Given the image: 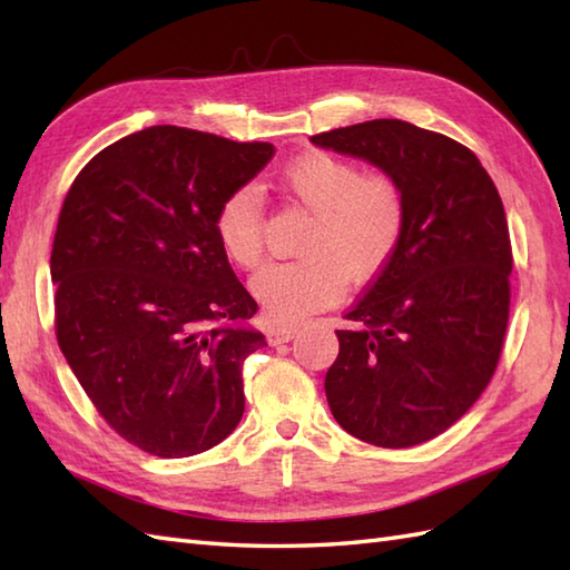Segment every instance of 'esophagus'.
<instances>
[{"label":"esophagus","mask_w":570,"mask_h":570,"mask_svg":"<svg viewBox=\"0 0 570 570\" xmlns=\"http://www.w3.org/2000/svg\"><path fill=\"white\" fill-rule=\"evenodd\" d=\"M296 335H298V328H294V325H272L269 333H266V337H269V345L288 343V341H294Z\"/></svg>","instance_id":"1"}]
</instances>
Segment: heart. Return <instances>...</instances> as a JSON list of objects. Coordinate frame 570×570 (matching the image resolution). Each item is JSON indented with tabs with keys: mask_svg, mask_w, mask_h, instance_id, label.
I'll use <instances>...</instances> for the list:
<instances>
[{
	"mask_svg": "<svg viewBox=\"0 0 570 570\" xmlns=\"http://www.w3.org/2000/svg\"><path fill=\"white\" fill-rule=\"evenodd\" d=\"M282 188L313 213L294 262H274L249 288L274 321L294 323L335 304L350 282H367L392 259L404 233L406 205L390 176L362 174L355 161L316 151L288 164ZM215 229L227 257L249 266L264 252V200L257 186H239L220 203Z\"/></svg>",
	"mask_w": 570,
	"mask_h": 570,
	"instance_id": "heart-1",
	"label": "heart"
}]
</instances>
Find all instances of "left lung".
Instances as JSON below:
<instances>
[{
	"label": "left lung",
	"mask_w": 570,
	"mask_h": 570,
	"mask_svg": "<svg viewBox=\"0 0 570 570\" xmlns=\"http://www.w3.org/2000/svg\"><path fill=\"white\" fill-rule=\"evenodd\" d=\"M311 141L377 166L406 205L396 252L335 331L333 416L380 448L431 441L478 402L502 353L512 247L500 193L463 144L402 119Z\"/></svg>",
	"instance_id": "obj_1"
}]
</instances>
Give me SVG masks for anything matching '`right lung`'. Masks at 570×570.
<instances>
[{
	"instance_id": "right-lung-1",
	"label": "right lung",
	"mask_w": 570,
	"mask_h": 570,
	"mask_svg": "<svg viewBox=\"0 0 570 570\" xmlns=\"http://www.w3.org/2000/svg\"><path fill=\"white\" fill-rule=\"evenodd\" d=\"M274 151L147 127L95 156L60 208L58 345L102 419L151 455L208 451L245 411L242 362L266 341L215 215Z\"/></svg>"
}]
</instances>
